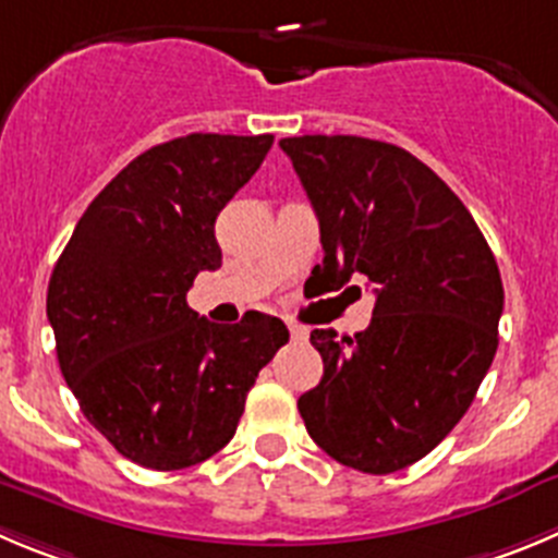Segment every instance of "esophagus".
Listing matches in <instances>:
<instances>
[{
  "mask_svg": "<svg viewBox=\"0 0 558 558\" xmlns=\"http://www.w3.org/2000/svg\"><path fill=\"white\" fill-rule=\"evenodd\" d=\"M289 332H291V341H308V327L296 325V322H289Z\"/></svg>",
  "mask_w": 558,
  "mask_h": 558,
  "instance_id": "esophagus-1",
  "label": "esophagus"
}]
</instances>
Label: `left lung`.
Masks as SVG:
<instances>
[{"mask_svg":"<svg viewBox=\"0 0 558 558\" xmlns=\"http://www.w3.org/2000/svg\"><path fill=\"white\" fill-rule=\"evenodd\" d=\"M280 148L319 217V272L330 289L363 275L377 296L363 332H311L325 374L296 408L341 465L402 471L454 429L496 357V255L465 203L399 145L305 134Z\"/></svg>","mask_w":558,"mask_h":558,"instance_id":"1","label":"left lung"}]
</instances>
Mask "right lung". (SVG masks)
Listing matches in <instances>:
<instances>
[{
	"instance_id": "right-lung-1",
	"label": "right lung",
	"mask_w": 558,
	"mask_h": 558,
	"mask_svg": "<svg viewBox=\"0 0 558 558\" xmlns=\"http://www.w3.org/2000/svg\"><path fill=\"white\" fill-rule=\"evenodd\" d=\"M272 134H186L148 148L87 206L49 280L57 361L85 418L126 460L197 465L236 432L247 390L289 341L278 316L215 325L186 305L217 269L215 222Z\"/></svg>"
}]
</instances>
